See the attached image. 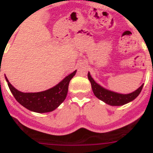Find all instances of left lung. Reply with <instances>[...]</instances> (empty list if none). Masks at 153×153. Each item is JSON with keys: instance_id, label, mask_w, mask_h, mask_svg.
I'll return each instance as SVG.
<instances>
[{"instance_id": "obj_1", "label": "left lung", "mask_w": 153, "mask_h": 153, "mask_svg": "<svg viewBox=\"0 0 153 153\" xmlns=\"http://www.w3.org/2000/svg\"><path fill=\"white\" fill-rule=\"evenodd\" d=\"M88 79L91 82V87H92L94 95L98 98H99L100 100L103 101L106 104H109L110 105H125L131 101L134 100L140 94L143 86H144V85H141L137 91L133 93L128 94H117L113 92V91L105 90L101 86H99L92 79V77L91 76V74L89 72Z\"/></svg>"}]
</instances>
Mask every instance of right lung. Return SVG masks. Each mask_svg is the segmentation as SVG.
Returning <instances> with one entry per match:
<instances>
[{
    "mask_svg": "<svg viewBox=\"0 0 153 153\" xmlns=\"http://www.w3.org/2000/svg\"><path fill=\"white\" fill-rule=\"evenodd\" d=\"M76 73L74 71L62 82L48 91L38 93H23L14 88L5 77L11 92L20 105L31 111L36 113H48L55 109L67 97L68 86L71 79Z\"/></svg>",
    "mask_w": 153,
    "mask_h": 153,
    "instance_id": "obj_1",
    "label": "right lung"
}]
</instances>
